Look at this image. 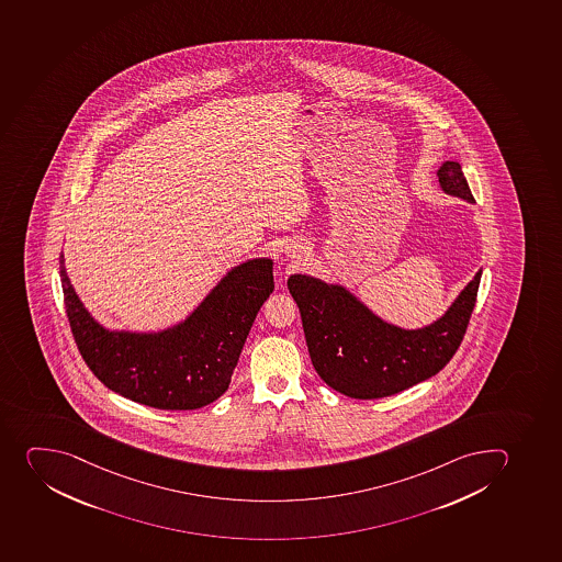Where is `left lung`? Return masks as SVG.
<instances>
[{"label":"left lung","mask_w":562,"mask_h":562,"mask_svg":"<svg viewBox=\"0 0 562 562\" xmlns=\"http://www.w3.org/2000/svg\"><path fill=\"white\" fill-rule=\"evenodd\" d=\"M439 184L450 195L474 202L461 166L447 160ZM481 273L436 324L419 330L381 322L338 285L293 274L289 293L299 305L305 341L318 376L356 400L392 396L438 374L458 352L477 300Z\"/></svg>","instance_id":"obj_1"}]
</instances>
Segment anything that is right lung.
<instances>
[{"mask_svg":"<svg viewBox=\"0 0 562 562\" xmlns=\"http://www.w3.org/2000/svg\"><path fill=\"white\" fill-rule=\"evenodd\" d=\"M63 296L74 341L104 386L160 411H195L229 386L252 322L273 293V262L233 269L201 307L160 335L109 333L93 322L68 282L59 257Z\"/></svg>","mask_w":562,"mask_h":562,"instance_id":"right-lung-1","label":"right lung"}]
</instances>
